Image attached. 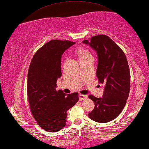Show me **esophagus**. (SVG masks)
Instances as JSON below:
<instances>
[{
  "label": "esophagus",
  "mask_w": 149,
  "mask_h": 149,
  "mask_svg": "<svg viewBox=\"0 0 149 149\" xmlns=\"http://www.w3.org/2000/svg\"><path fill=\"white\" fill-rule=\"evenodd\" d=\"M79 100L80 101H83V100H85L87 98V95H82V94H79Z\"/></svg>",
  "instance_id": "1"
}]
</instances>
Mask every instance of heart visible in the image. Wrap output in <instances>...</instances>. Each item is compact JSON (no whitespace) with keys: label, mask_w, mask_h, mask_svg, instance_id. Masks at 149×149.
Returning <instances> with one entry per match:
<instances>
[{"label":"heart","mask_w":149,"mask_h":149,"mask_svg":"<svg viewBox=\"0 0 149 149\" xmlns=\"http://www.w3.org/2000/svg\"><path fill=\"white\" fill-rule=\"evenodd\" d=\"M78 55L80 58H85L91 56L90 54L87 50H85V49H79L78 51Z\"/></svg>","instance_id":"heart-1"}]
</instances>
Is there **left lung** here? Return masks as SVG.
Here are the masks:
<instances>
[{
	"label": "left lung",
	"instance_id": "1",
	"mask_svg": "<svg viewBox=\"0 0 149 149\" xmlns=\"http://www.w3.org/2000/svg\"><path fill=\"white\" fill-rule=\"evenodd\" d=\"M83 44L89 46L97 55L96 75L99 83L104 85L102 97H89L95 103V108L88 114L95 122L105 123L117 118L128 100L130 73L124 52L105 35L93 36Z\"/></svg>",
	"mask_w": 149,
	"mask_h": 149
}]
</instances>
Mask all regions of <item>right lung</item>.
I'll return each instance as SVG.
<instances>
[{
	"label": "right lung",
	"mask_w": 149,
	"mask_h": 149,
	"mask_svg": "<svg viewBox=\"0 0 149 149\" xmlns=\"http://www.w3.org/2000/svg\"><path fill=\"white\" fill-rule=\"evenodd\" d=\"M75 42L53 40L36 52L27 74V95L30 109L44 130L56 132L66 126V111L79 101V93L66 94L56 90L62 76V55Z\"/></svg>",
	"instance_id": "add662e5"
}]
</instances>
